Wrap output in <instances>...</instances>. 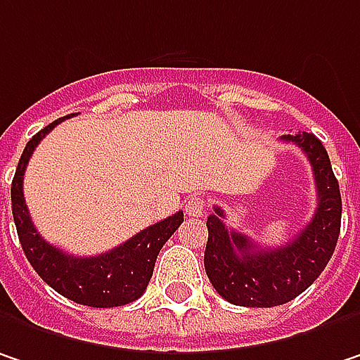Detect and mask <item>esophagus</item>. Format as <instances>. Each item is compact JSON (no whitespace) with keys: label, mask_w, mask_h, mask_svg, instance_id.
Returning a JSON list of instances; mask_svg holds the SVG:
<instances>
[{"label":"esophagus","mask_w":360,"mask_h":360,"mask_svg":"<svg viewBox=\"0 0 360 360\" xmlns=\"http://www.w3.org/2000/svg\"><path fill=\"white\" fill-rule=\"evenodd\" d=\"M206 210V200L202 195H191L185 204V214L187 216H202Z\"/></svg>","instance_id":"esophagus-1"}]
</instances>
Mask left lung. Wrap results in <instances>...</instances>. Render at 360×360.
<instances>
[{"label":"left lung","instance_id":"obj_1","mask_svg":"<svg viewBox=\"0 0 360 360\" xmlns=\"http://www.w3.org/2000/svg\"><path fill=\"white\" fill-rule=\"evenodd\" d=\"M280 140L297 144L309 158L317 187V208L309 224L286 245L270 249L226 229L218 206L206 220V274L216 292L239 307H276L299 297L323 272L340 235L342 198L323 144L307 131Z\"/></svg>","mask_w":360,"mask_h":360}]
</instances>
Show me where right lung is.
I'll return each instance as SVG.
<instances>
[{"instance_id": "right-lung-1", "label": "right lung", "mask_w": 360, "mask_h": 360, "mask_svg": "<svg viewBox=\"0 0 360 360\" xmlns=\"http://www.w3.org/2000/svg\"><path fill=\"white\" fill-rule=\"evenodd\" d=\"M68 117L53 121L37 136H32V140L26 144L20 156L16 175L12 181V214L20 245L24 249V255L28 257L30 266L37 270V274L65 299L88 307H119L134 303L144 295L154 272L158 251L179 229L183 212L173 214L140 231L138 235H134L131 239H127L125 243L111 251L92 257H74L47 243L32 224V218L26 208L22 183L26 165L34 148L39 146V142L57 123H61Z\"/></svg>"}]
</instances>
